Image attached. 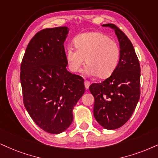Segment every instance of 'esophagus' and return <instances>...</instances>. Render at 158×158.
<instances>
[{
	"mask_svg": "<svg viewBox=\"0 0 158 158\" xmlns=\"http://www.w3.org/2000/svg\"><path fill=\"white\" fill-rule=\"evenodd\" d=\"M89 81H85V89H88L89 88Z\"/></svg>",
	"mask_w": 158,
	"mask_h": 158,
	"instance_id": "34e87169",
	"label": "esophagus"
}]
</instances>
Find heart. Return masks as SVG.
I'll return each instance as SVG.
<instances>
[{
  "label": "heart",
  "instance_id": "1",
  "mask_svg": "<svg viewBox=\"0 0 158 158\" xmlns=\"http://www.w3.org/2000/svg\"><path fill=\"white\" fill-rule=\"evenodd\" d=\"M74 46L76 49L69 47L65 50L68 65L73 72H80L86 63L88 65V74L106 78L118 65L120 57L119 45L104 33H82L74 39Z\"/></svg>",
  "mask_w": 158,
  "mask_h": 158
}]
</instances>
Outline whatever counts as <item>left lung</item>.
Instances as JSON below:
<instances>
[{
  "label": "left lung",
  "instance_id": "left-lung-1",
  "mask_svg": "<svg viewBox=\"0 0 158 158\" xmlns=\"http://www.w3.org/2000/svg\"><path fill=\"white\" fill-rule=\"evenodd\" d=\"M103 27L113 29L120 47L118 65L101 83H93L89 89L95 99L93 114L107 130H114L128 121L140 98L141 69L135 49L127 35L114 24Z\"/></svg>",
  "mask_w": 158,
  "mask_h": 158
}]
</instances>
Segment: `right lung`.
<instances>
[{"instance_id": "add662e5", "label": "right lung", "mask_w": 158, "mask_h": 158, "mask_svg": "<svg viewBox=\"0 0 158 158\" xmlns=\"http://www.w3.org/2000/svg\"><path fill=\"white\" fill-rule=\"evenodd\" d=\"M69 29L38 32L31 40L20 68L24 105L35 123L58 134L73 122V109L85 93L83 78L66 69L64 42Z\"/></svg>"}]
</instances>
